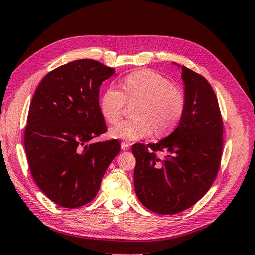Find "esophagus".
I'll return each instance as SVG.
<instances>
[{
    "label": "esophagus",
    "mask_w": 255,
    "mask_h": 255,
    "mask_svg": "<svg viewBox=\"0 0 255 255\" xmlns=\"http://www.w3.org/2000/svg\"><path fill=\"white\" fill-rule=\"evenodd\" d=\"M122 149L123 150H129V148H130V143H128V142H122Z\"/></svg>",
    "instance_id": "esophagus-1"
}]
</instances>
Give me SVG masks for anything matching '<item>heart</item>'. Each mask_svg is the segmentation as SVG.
I'll use <instances>...</instances> for the list:
<instances>
[{"label":"heart","instance_id":"1","mask_svg":"<svg viewBox=\"0 0 255 255\" xmlns=\"http://www.w3.org/2000/svg\"><path fill=\"white\" fill-rule=\"evenodd\" d=\"M125 95L115 87H108L99 99V110L109 123H115L126 103L139 99L133 110L136 118L125 119L110 127L113 138L135 141L149 137L156 130L164 135L177 126L185 112V96L179 87L152 70H139L123 81Z\"/></svg>","mask_w":255,"mask_h":255}]
</instances>
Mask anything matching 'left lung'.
<instances>
[{"mask_svg": "<svg viewBox=\"0 0 255 255\" xmlns=\"http://www.w3.org/2000/svg\"><path fill=\"white\" fill-rule=\"evenodd\" d=\"M182 78L185 112L177 128L158 142L132 146L136 195L158 214H176L200 201L214 182L223 149V120L214 90L184 66ZM157 151L165 155L158 157Z\"/></svg>", "mask_w": 255, "mask_h": 255, "instance_id": "left-lung-1", "label": "left lung"}]
</instances>
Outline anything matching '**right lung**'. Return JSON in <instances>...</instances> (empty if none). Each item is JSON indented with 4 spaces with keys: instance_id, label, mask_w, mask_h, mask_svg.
Here are the masks:
<instances>
[{
    "instance_id": "1",
    "label": "right lung",
    "mask_w": 255,
    "mask_h": 255,
    "mask_svg": "<svg viewBox=\"0 0 255 255\" xmlns=\"http://www.w3.org/2000/svg\"><path fill=\"white\" fill-rule=\"evenodd\" d=\"M115 72L81 59L45 76L30 104L24 147L32 177L51 201L76 208L92 201L120 150L113 139L89 143L107 131L99 87Z\"/></svg>"
}]
</instances>
